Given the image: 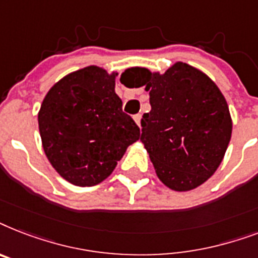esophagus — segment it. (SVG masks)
Here are the masks:
<instances>
[{
	"label": "esophagus",
	"mask_w": 258,
	"mask_h": 258,
	"mask_svg": "<svg viewBox=\"0 0 258 258\" xmlns=\"http://www.w3.org/2000/svg\"><path fill=\"white\" fill-rule=\"evenodd\" d=\"M133 118H135L136 123H137V125H139V126L141 127V114H136V116L133 117Z\"/></svg>",
	"instance_id": "34e87169"
}]
</instances>
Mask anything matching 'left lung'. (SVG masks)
I'll return each instance as SVG.
<instances>
[{
    "label": "left lung",
    "mask_w": 258,
    "mask_h": 258,
    "mask_svg": "<svg viewBox=\"0 0 258 258\" xmlns=\"http://www.w3.org/2000/svg\"><path fill=\"white\" fill-rule=\"evenodd\" d=\"M129 72L136 86L149 92L152 110L142 116L140 140L160 181L177 191L204 184L221 164L232 136L225 97L207 74L180 61L164 74L145 68Z\"/></svg>",
    "instance_id": "obj_1"
}]
</instances>
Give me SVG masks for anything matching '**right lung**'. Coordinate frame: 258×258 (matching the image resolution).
<instances>
[{
    "label": "right lung",
    "instance_id": "obj_1",
    "mask_svg": "<svg viewBox=\"0 0 258 258\" xmlns=\"http://www.w3.org/2000/svg\"><path fill=\"white\" fill-rule=\"evenodd\" d=\"M118 73L86 67L51 86L38 112L42 148L59 176L77 186L108 178L140 127L114 92Z\"/></svg>",
    "mask_w": 258,
    "mask_h": 258
}]
</instances>
